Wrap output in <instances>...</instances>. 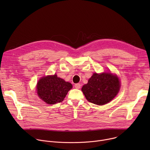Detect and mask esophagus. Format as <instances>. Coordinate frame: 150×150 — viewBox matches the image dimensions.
I'll use <instances>...</instances> for the list:
<instances>
[{
    "mask_svg": "<svg viewBox=\"0 0 150 150\" xmlns=\"http://www.w3.org/2000/svg\"><path fill=\"white\" fill-rule=\"evenodd\" d=\"M75 87L76 88V89H79L81 88V85L80 83H76L75 84Z\"/></svg>",
    "mask_w": 150,
    "mask_h": 150,
    "instance_id": "obj_1",
    "label": "esophagus"
}]
</instances>
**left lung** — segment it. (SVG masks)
<instances>
[{"label":"left lung","mask_w":150,"mask_h":150,"mask_svg":"<svg viewBox=\"0 0 150 150\" xmlns=\"http://www.w3.org/2000/svg\"><path fill=\"white\" fill-rule=\"evenodd\" d=\"M120 86L119 78L112 74L95 73L82 87V91L89 102L102 105L116 97Z\"/></svg>","instance_id":"8db88e82"}]
</instances>
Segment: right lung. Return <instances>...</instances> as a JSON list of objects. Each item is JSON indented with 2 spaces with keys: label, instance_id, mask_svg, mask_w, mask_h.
I'll return each instance as SVG.
<instances>
[{
  "label": "right lung",
  "instance_id": "1",
  "mask_svg": "<svg viewBox=\"0 0 150 150\" xmlns=\"http://www.w3.org/2000/svg\"><path fill=\"white\" fill-rule=\"evenodd\" d=\"M72 88L71 83L58 78L56 75L42 77L37 85L38 96L49 104L62 102Z\"/></svg>",
  "mask_w": 150,
  "mask_h": 150
}]
</instances>
